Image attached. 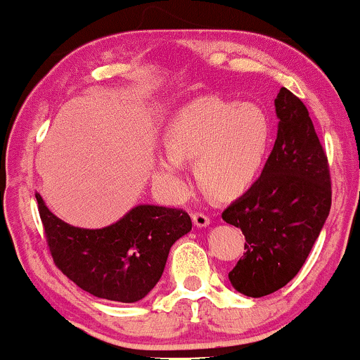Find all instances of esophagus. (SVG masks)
Returning a JSON list of instances; mask_svg holds the SVG:
<instances>
[{"instance_id":"esophagus-1","label":"esophagus","mask_w":360,"mask_h":360,"mask_svg":"<svg viewBox=\"0 0 360 360\" xmlns=\"http://www.w3.org/2000/svg\"><path fill=\"white\" fill-rule=\"evenodd\" d=\"M193 221H194V225L200 226V229H203V226L210 225V217H206L205 213H194Z\"/></svg>"}]
</instances>
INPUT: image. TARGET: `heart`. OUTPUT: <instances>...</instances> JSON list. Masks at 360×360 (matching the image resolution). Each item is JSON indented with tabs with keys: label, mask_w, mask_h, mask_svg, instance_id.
Wrapping results in <instances>:
<instances>
[{
	"label": "heart",
	"mask_w": 360,
	"mask_h": 360,
	"mask_svg": "<svg viewBox=\"0 0 360 360\" xmlns=\"http://www.w3.org/2000/svg\"><path fill=\"white\" fill-rule=\"evenodd\" d=\"M272 122L255 103L201 96L179 108L164 130L167 150L157 152L154 177L172 200L189 191L184 162H196L203 188L218 200L247 193L269 157Z\"/></svg>",
	"instance_id": "b5f03b06"
}]
</instances>
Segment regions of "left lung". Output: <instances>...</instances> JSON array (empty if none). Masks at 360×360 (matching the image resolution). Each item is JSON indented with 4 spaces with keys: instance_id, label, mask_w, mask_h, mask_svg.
Here are the masks:
<instances>
[{
    "instance_id": "left-lung-1",
    "label": "left lung",
    "mask_w": 360,
    "mask_h": 360,
    "mask_svg": "<svg viewBox=\"0 0 360 360\" xmlns=\"http://www.w3.org/2000/svg\"><path fill=\"white\" fill-rule=\"evenodd\" d=\"M278 137L262 174L221 218L245 235V254L229 272L250 298L271 295L298 274L332 206L326 154L307 106L281 88Z\"/></svg>"
}]
</instances>
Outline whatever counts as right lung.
I'll use <instances>...</instances> for the list:
<instances>
[{"label": "right lung", "instance_id": "1", "mask_svg": "<svg viewBox=\"0 0 360 360\" xmlns=\"http://www.w3.org/2000/svg\"><path fill=\"white\" fill-rule=\"evenodd\" d=\"M56 266L96 298L135 303L154 289L176 240L191 230L177 208L137 205L105 229H79L57 218L35 193Z\"/></svg>", "mask_w": 360, "mask_h": 360}]
</instances>
